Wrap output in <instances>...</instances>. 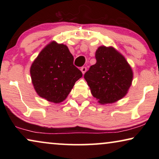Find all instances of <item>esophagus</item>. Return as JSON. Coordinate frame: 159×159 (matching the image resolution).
Returning <instances> with one entry per match:
<instances>
[{
  "mask_svg": "<svg viewBox=\"0 0 159 159\" xmlns=\"http://www.w3.org/2000/svg\"><path fill=\"white\" fill-rule=\"evenodd\" d=\"M80 70H81L82 74H84V73L86 72V71H87V67H85V66H82V68L80 69Z\"/></svg>",
  "mask_w": 159,
  "mask_h": 159,
  "instance_id": "34e87169",
  "label": "esophagus"
}]
</instances>
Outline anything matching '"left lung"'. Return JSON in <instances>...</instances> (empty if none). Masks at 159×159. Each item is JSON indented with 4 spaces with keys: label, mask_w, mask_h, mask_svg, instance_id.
I'll use <instances>...</instances> for the list:
<instances>
[{
    "label": "left lung",
    "mask_w": 159,
    "mask_h": 159,
    "mask_svg": "<svg viewBox=\"0 0 159 159\" xmlns=\"http://www.w3.org/2000/svg\"><path fill=\"white\" fill-rule=\"evenodd\" d=\"M96 63L84 78L99 103H113L124 98L132 84L133 72L125 58L113 47L100 46Z\"/></svg>",
    "instance_id": "1"
}]
</instances>
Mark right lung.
I'll list each match as a JSON object with an SVG mask.
<instances>
[{
    "label": "right lung",
    "instance_id": "1",
    "mask_svg": "<svg viewBox=\"0 0 159 159\" xmlns=\"http://www.w3.org/2000/svg\"><path fill=\"white\" fill-rule=\"evenodd\" d=\"M73 61L68 47L55 41L40 51L30 67L32 82L39 96L55 103L66 98L82 76Z\"/></svg>",
    "mask_w": 159,
    "mask_h": 159
}]
</instances>
